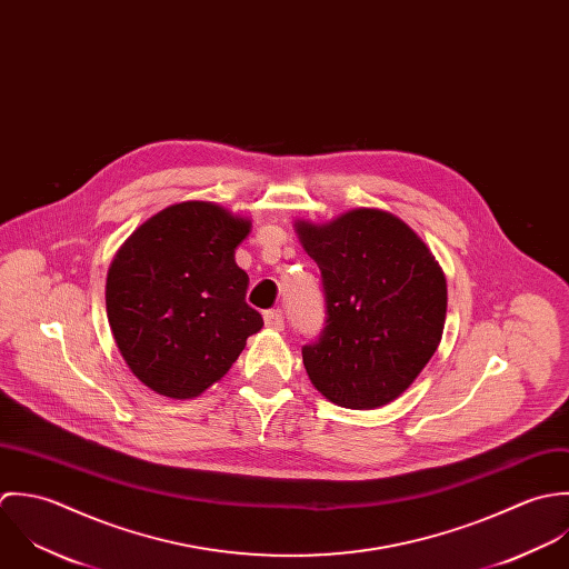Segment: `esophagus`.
Returning <instances> with one entry per match:
<instances>
[{
    "instance_id": "1",
    "label": "esophagus",
    "mask_w": 569,
    "mask_h": 569,
    "mask_svg": "<svg viewBox=\"0 0 569 569\" xmlns=\"http://www.w3.org/2000/svg\"><path fill=\"white\" fill-rule=\"evenodd\" d=\"M263 323H266V328L281 332L283 330V312L281 310H268L263 315Z\"/></svg>"
}]
</instances>
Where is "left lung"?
Segmentation results:
<instances>
[{
    "label": "left lung",
    "instance_id": "1",
    "mask_svg": "<svg viewBox=\"0 0 569 569\" xmlns=\"http://www.w3.org/2000/svg\"><path fill=\"white\" fill-rule=\"evenodd\" d=\"M323 277L328 321L303 347L321 396L376 409L405 393L442 341L447 277L420 234L393 213L351 209L332 222H295Z\"/></svg>",
    "mask_w": 569,
    "mask_h": 569
}]
</instances>
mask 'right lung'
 <instances>
[{
    "label": "right lung",
    "mask_w": 569,
    "mask_h": 569,
    "mask_svg": "<svg viewBox=\"0 0 569 569\" xmlns=\"http://www.w3.org/2000/svg\"><path fill=\"white\" fill-rule=\"evenodd\" d=\"M250 220L216 202L171 204L136 228L108 270L116 347L151 391L189 400L232 367L263 319L246 303L234 248Z\"/></svg>",
    "instance_id": "obj_1"
}]
</instances>
